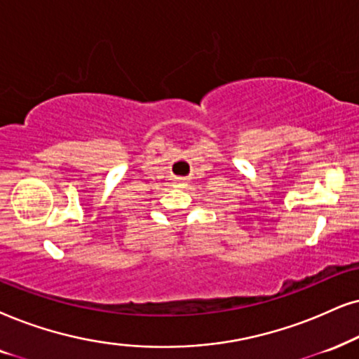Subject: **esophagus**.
Instances as JSON below:
<instances>
[{
    "label": "esophagus",
    "mask_w": 359,
    "mask_h": 359,
    "mask_svg": "<svg viewBox=\"0 0 359 359\" xmlns=\"http://www.w3.org/2000/svg\"><path fill=\"white\" fill-rule=\"evenodd\" d=\"M175 184H177V187H184V185H185V179H177Z\"/></svg>",
    "instance_id": "34e87169"
}]
</instances>
